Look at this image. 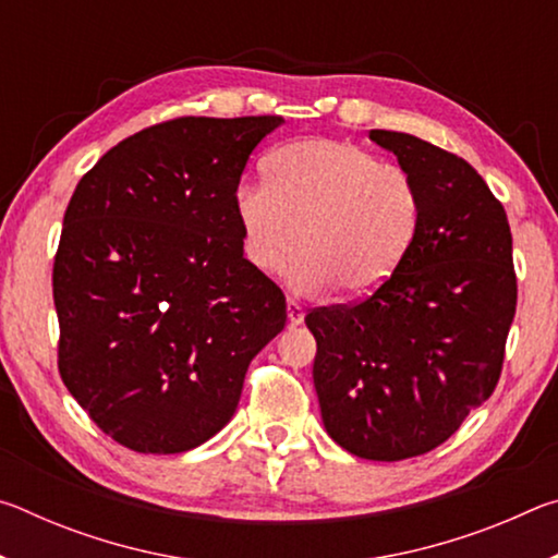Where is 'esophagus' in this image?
<instances>
[{"instance_id":"34e87169","label":"esophagus","mask_w":558,"mask_h":558,"mask_svg":"<svg viewBox=\"0 0 558 558\" xmlns=\"http://www.w3.org/2000/svg\"><path fill=\"white\" fill-rule=\"evenodd\" d=\"M302 319H305V313H302L300 302L288 300V323L290 325H302Z\"/></svg>"}]
</instances>
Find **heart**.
Returning a JSON list of instances; mask_svg holds the SVG:
<instances>
[{"instance_id": "obj_1", "label": "heart", "mask_w": 558, "mask_h": 558, "mask_svg": "<svg viewBox=\"0 0 558 558\" xmlns=\"http://www.w3.org/2000/svg\"><path fill=\"white\" fill-rule=\"evenodd\" d=\"M235 219L256 270H280L300 245L292 286L302 292L339 286L349 298H364L409 256L421 194L403 167L344 140L313 137L272 153L266 184L239 186Z\"/></svg>"}]
</instances>
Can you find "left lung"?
<instances>
[{"instance_id": "left-lung-1", "label": "left lung", "mask_w": 558, "mask_h": 558, "mask_svg": "<svg viewBox=\"0 0 558 558\" xmlns=\"http://www.w3.org/2000/svg\"><path fill=\"white\" fill-rule=\"evenodd\" d=\"M415 179L421 223L389 282L354 305L305 317L323 423L366 460L446 442L493 396L517 310L512 231L465 159L405 132L372 130Z\"/></svg>"}]
</instances>
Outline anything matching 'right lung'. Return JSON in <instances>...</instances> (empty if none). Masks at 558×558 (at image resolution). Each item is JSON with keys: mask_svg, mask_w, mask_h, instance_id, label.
<instances>
[{"mask_svg": "<svg viewBox=\"0 0 558 558\" xmlns=\"http://www.w3.org/2000/svg\"><path fill=\"white\" fill-rule=\"evenodd\" d=\"M282 122H159L75 186L53 260L59 372L120 446L172 456L216 436L286 327V295L243 258L235 219L245 162Z\"/></svg>", "mask_w": 558, "mask_h": 558, "instance_id": "1", "label": "right lung"}]
</instances>
